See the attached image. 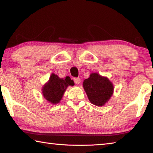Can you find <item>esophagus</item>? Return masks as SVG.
I'll list each match as a JSON object with an SVG mask.
<instances>
[{"mask_svg": "<svg viewBox=\"0 0 153 153\" xmlns=\"http://www.w3.org/2000/svg\"><path fill=\"white\" fill-rule=\"evenodd\" d=\"M74 82L75 83H76V84H79L80 82H81V80H80V79L79 78V77H75L74 78Z\"/></svg>", "mask_w": 153, "mask_h": 153, "instance_id": "34e87169", "label": "esophagus"}]
</instances>
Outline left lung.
Masks as SVG:
<instances>
[{"instance_id": "1", "label": "left lung", "mask_w": 153, "mask_h": 153, "mask_svg": "<svg viewBox=\"0 0 153 153\" xmlns=\"http://www.w3.org/2000/svg\"><path fill=\"white\" fill-rule=\"evenodd\" d=\"M83 87L92 104L102 106L107 102L113 92V86L107 77L97 73L91 74L83 82Z\"/></svg>"}]
</instances>
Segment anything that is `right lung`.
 <instances>
[{"instance_id":"add662e5","label":"right lung","mask_w":153,"mask_h":153,"mask_svg":"<svg viewBox=\"0 0 153 153\" xmlns=\"http://www.w3.org/2000/svg\"><path fill=\"white\" fill-rule=\"evenodd\" d=\"M74 85V81L69 77H66L65 79H61L56 75L53 74L48 82L43 87V96L48 102L56 104L61 100L66 88Z\"/></svg>"}]
</instances>
